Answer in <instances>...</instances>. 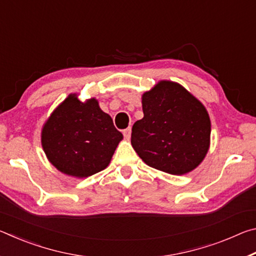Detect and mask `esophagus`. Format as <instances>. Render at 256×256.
Listing matches in <instances>:
<instances>
[{
	"label": "esophagus",
	"instance_id": "esophagus-1",
	"mask_svg": "<svg viewBox=\"0 0 256 256\" xmlns=\"http://www.w3.org/2000/svg\"><path fill=\"white\" fill-rule=\"evenodd\" d=\"M123 134H124V136H125V138H131V128H125L124 131H123Z\"/></svg>",
	"mask_w": 256,
	"mask_h": 256
}]
</instances>
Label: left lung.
<instances>
[{"label":"left lung","instance_id":"8db88e82","mask_svg":"<svg viewBox=\"0 0 256 256\" xmlns=\"http://www.w3.org/2000/svg\"><path fill=\"white\" fill-rule=\"evenodd\" d=\"M144 118L131 144L150 167L172 175L193 170L209 149L211 123L204 106L178 84L160 81L142 96Z\"/></svg>","mask_w":256,"mask_h":256}]
</instances>
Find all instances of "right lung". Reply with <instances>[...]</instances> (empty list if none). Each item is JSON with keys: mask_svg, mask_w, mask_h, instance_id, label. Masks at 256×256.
<instances>
[{"mask_svg": "<svg viewBox=\"0 0 256 256\" xmlns=\"http://www.w3.org/2000/svg\"><path fill=\"white\" fill-rule=\"evenodd\" d=\"M122 138L96 99L81 102L76 94L56 108L42 132L50 162L60 172L79 178L105 170Z\"/></svg>", "mask_w": 256, "mask_h": 256, "instance_id": "right-lung-1", "label": "right lung"}]
</instances>
